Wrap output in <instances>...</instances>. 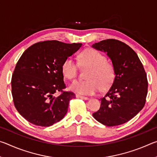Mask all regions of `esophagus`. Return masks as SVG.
I'll use <instances>...</instances> for the list:
<instances>
[{
  "mask_svg": "<svg viewBox=\"0 0 157 157\" xmlns=\"http://www.w3.org/2000/svg\"><path fill=\"white\" fill-rule=\"evenodd\" d=\"M76 98H81V99H83V100H89V98L88 97H85V96H83V95H80L79 94H76Z\"/></svg>",
  "mask_w": 157,
  "mask_h": 157,
  "instance_id": "1",
  "label": "esophagus"
}]
</instances>
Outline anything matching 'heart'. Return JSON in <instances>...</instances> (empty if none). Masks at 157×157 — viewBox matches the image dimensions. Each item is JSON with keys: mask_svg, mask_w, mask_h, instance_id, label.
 <instances>
[{"mask_svg": "<svg viewBox=\"0 0 157 157\" xmlns=\"http://www.w3.org/2000/svg\"><path fill=\"white\" fill-rule=\"evenodd\" d=\"M80 63L83 67H90L86 80H75L69 86L74 92L82 95H93L101 88L105 89L112 84L115 78L113 65L108 62L105 56L94 49H86L79 55ZM62 72L68 79L78 75V64L73 58L67 57L63 62Z\"/></svg>", "mask_w": 157, "mask_h": 157, "instance_id": "1", "label": "heart"}]
</instances>
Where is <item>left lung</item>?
Masks as SVG:
<instances>
[{"instance_id": "1", "label": "left lung", "mask_w": 157, "mask_h": 157, "mask_svg": "<svg viewBox=\"0 0 157 157\" xmlns=\"http://www.w3.org/2000/svg\"><path fill=\"white\" fill-rule=\"evenodd\" d=\"M107 53L115 69V78L107 94L100 98V109L93 113L99 123L112 127L127 123L144 107L147 94V75L134 50L116 39L92 45Z\"/></svg>"}]
</instances>
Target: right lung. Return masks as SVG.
<instances>
[{
  "label": "right lung",
  "mask_w": 157,
  "mask_h": 157,
  "mask_svg": "<svg viewBox=\"0 0 157 157\" xmlns=\"http://www.w3.org/2000/svg\"><path fill=\"white\" fill-rule=\"evenodd\" d=\"M82 45L45 41L33 44L23 53L11 84L15 107L25 120L35 125L49 127L64 117L75 95L63 91L66 85L62 65ZM58 91L62 94L55 97Z\"/></svg>",
  "instance_id": "1"
}]
</instances>
